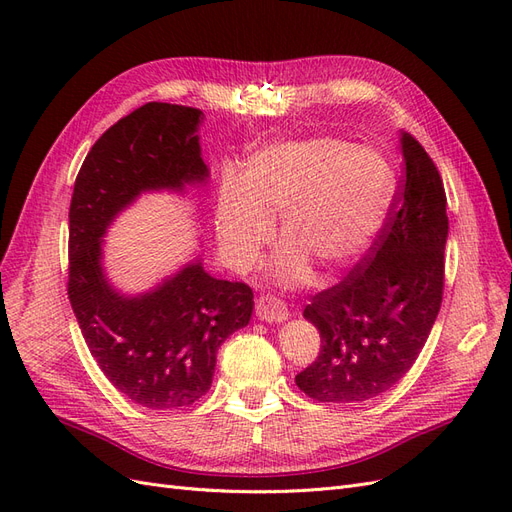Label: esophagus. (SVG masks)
<instances>
[{
    "mask_svg": "<svg viewBox=\"0 0 512 512\" xmlns=\"http://www.w3.org/2000/svg\"><path fill=\"white\" fill-rule=\"evenodd\" d=\"M256 316L265 322H284L288 318V309L280 299L265 294L256 299Z\"/></svg>",
    "mask_w": 512,
    "mask_h": 512,
    "instance_id": "esophagus-1",
    "label": "esophagus"
}]
</instances>
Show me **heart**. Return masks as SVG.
I'll use <instances>...</instances> for the list:
<instances>
[{"mask_svg":"<svg viewBox=\"0 0 512 512\" xmlns=\"http://www.w3.org/2000/svg\"><path fill=\"white\" fill-rule=\"evenodd\" d=\"M397 190V175L380 151L339 138H312L256 151L241 181L222 183L215 230L230 265L245 267L280 218L288 250L277 275L297 282L305 258L337 271L359 258L380 232Z\"/></svg>","mask_w":512,"mask_h":512,"instance_id":"heart-1","label":"heart"}]
</instances>
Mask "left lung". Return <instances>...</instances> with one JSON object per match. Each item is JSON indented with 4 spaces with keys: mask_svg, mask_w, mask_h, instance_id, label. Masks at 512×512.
Masks as SVG:
<instances>
[{
    "mask_svg": "<svg viewBox=\"0 0 512 512\" xmlns=\"http://www.w3.org/2000/svg\"><path fill=\"white\" fill-rule=\"evenodd\" d=\"M399 143L404 185L369 254L303 309L320 331V352L294 382L322 404H356L389 391L414 365L440 312L444 183L412 134L401 132Z\"/></svg>",
    "mask_w": 512,
    "mask_h": 512,
    "instance_id": "8db88e82",
    "label": "left lung"
}]
</instances>
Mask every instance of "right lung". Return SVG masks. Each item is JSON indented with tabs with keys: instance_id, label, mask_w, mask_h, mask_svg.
<instances>
[{
	"instance_id": "obj_1",
	"label": "right lung",
	"mask_w": 512,
	"mask_h": 512,
	"mask_svg": "<svg viewBox=\"0 0 512 512\" xmlns=\"http://www.w3.org/2000/svg\"><path fill=\"white\" fill-rule=\"evenodd\" d=\"M192 106L149 102L108 128L76 175L70 203L68 299L85 344L119 393L151 410L192 406L211 389L215 354L247 327L254 292L211 277L200 260L153 290L126 297L102 269V237L115 215L151 190L203 183Z\"/></svg>"
}]
</instances>
